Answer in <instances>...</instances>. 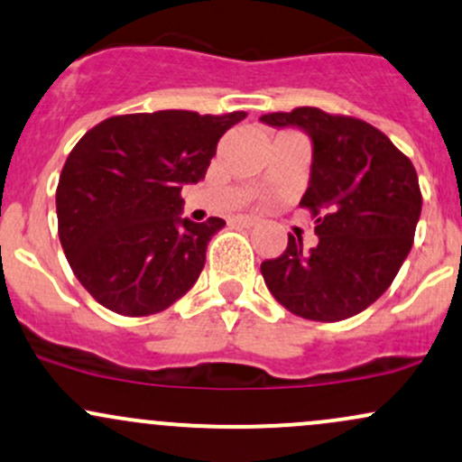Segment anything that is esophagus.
<instances>
[{
    "mask_svg": "<svg viewBox=\"0 0 462 462\" xmlns=\"http://www.w3.org/2000/svg\"><path fill=\"white\" fill-rule=\"evenodd\" d=\"M236 223H241V226H245V227H252V226H256V219L250 215H241V217H236Z\"/></svg>",
    "mask_w": 462,
    "mask_h": 462,
    "instance_id": "1",
    "label": "esophagus"
}]
</instances>
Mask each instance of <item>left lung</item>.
<instances>
[{
    "label": "left lung",
    "mask_w": 462,
    "mask_h": 462,
    "mask_svg": "<svg viewBox=\"0 0 462 462\" xmlns=\"http://www.w3.org/2000/svg\"><path fill=\"white\" fill-rule=\"evenodd\" d=\"M261 123L296 126L311 138L313 162L300 206L316 219L318 245L289 235L287 250L261 273L293 316L337 322L371 307L390 287L414 241L419 177L388 135L364 120L316 107L265 114Z\"/></svg>",
    "instance_id": "left-lung-1"
}]
</instances>
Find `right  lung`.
I'll use <instances>...</instances> for the list:
<instances>
[{
  "instance_id": "right-lung-1",
  "label": "right lung",
  "mask_w": 462,
  "mask_h": 462,
  "mask_svg": "<svg viewBox=\"0 0 462 462\" xmlns=\"http://www.w3.org/2000/svg\"><path fill=\"white\" fill-rule=\"evenodd\" d=\"M245 116H114L79 140L59 177V239L96 302L120 316H151L195 285L226 221L184 219L181 186L204 180L217 142Z\"/></svg>"
}]
</instances>
